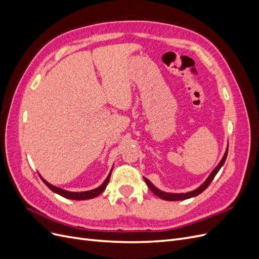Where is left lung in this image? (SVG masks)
<instances>
[{
  "instance_id": "1",
  "label": "left lung",
  "mask_w": 259,
  "mask_h": 259,
  "mask_svg": "<svg viewBox=\"0 0 259 259\" xmlns=\"http://www.w3.org/2000/svg\"><path fill=\"white\" fill-rule=\"evenodd\" d=\"M227 154H228V147H227V150L223 156V159L221 160V162H219L218 165L213 169V171L209 174V176L207 177V179L205 180L204 183H203L199 188H197V189H194L190 192H186V193H169V192H164L160 189H158L155 186H153L150 180H148L147 178L144 177L145 182L147 184V186L149 187V189H150L156 197H159L160 199H163V200H166V201H180V200H186V199H190V198H193V197H197V195H199L200 193H202L203 191H204L206 188L209 186V184L211 183V180L214 179V177L216 176V174L219 171V169L222 168V166L224 165V163L226 161V158H227Z\"/></svg>"
}]
</instances>
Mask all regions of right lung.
I'll return each instance as SVG.
<instances>
[{"mask_svg":"<svg viewBox=\"0 0 259 259\" xmlns=\"http://www.w3.org/2000/svg\"><path fill=\"white\" fill-rule=\"evenodd\" d=\"M111 171H112V169L110 170V173H109V175L107 176L105 182H104L103 184H101L98 188H96V189L89 190V191H83V192H71V191H67V190H65V189H61V188H58V187H56V186L51 185L50 183L46 182V180H45L44 178H42V177H41V178H42V180H43V183H44L46 186H48L53 192L61 195V197L70 199V200H89V199L95 198V197H97V195H99L100 193L104 192V190L106 189V187H107V185H108V183H109V180H110Z\"/></svg>","mask_w":259,"mask_h":259,"instance_id":"add662e5","label":"right lung"}]
</instances>
